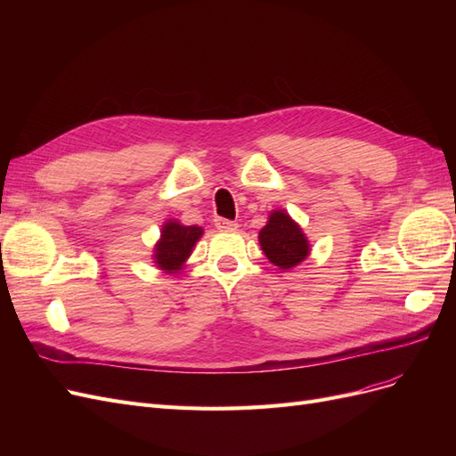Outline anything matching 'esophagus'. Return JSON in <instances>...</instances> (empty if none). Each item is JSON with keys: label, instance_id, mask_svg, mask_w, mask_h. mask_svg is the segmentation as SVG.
I'll list each match as a JSON object with an SVG mask.
<instances>
[{"label": "esophagus", "instance_id": "1", "mask_svg": "<svg viewBox=\"0 0 456 456\" xmlns=\"http://www.w3.org/2000/svg\"><path fill=\"white\" fill-rule=\"evenodd\" d=\"M215 226L216 230H223V232H228V230H236L238 228V223H233V220H228V218H215Z\"/></svg>", "mask_w": 456, "mask_h": 456}]
</instances>
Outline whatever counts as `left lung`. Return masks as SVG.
I'll return each instance as SVG.
<instances>
[{"label": "left lung", "instance_id": "1", "mask_svg": "<svg viewBox=\"0 0 456 456\" xmlns=\"http://www.w3.org/2000/svg\"><path fill=\"white\" fill-rule=\"evenodd\" d=\"M258 243L262 253L280 270H293L312 251L306 233L283 209H275L268 215L266 226L258 232Z\"/></svg>", "mask_w": 456, "mask_h": 456}]
</instances>
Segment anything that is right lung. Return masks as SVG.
<instances>
[{
  "mask_svg": "<svg viewBox=\"0 0 456 456\" xmlns=\"http://www.w3.org/2000/svg\"><path fill=\"white\" fill-rule=\"evenodd\" d=\"M203 236L201 226H184L176 218L165 220L161 236L154 245V265L165 273H178L194 251L196 243Z\"/></svg>",
  "mask_w": 456,
  "mask_h": 456,
  "instance_id": "right-lung-1",
  "label": "right lung"
}]
</instances>
